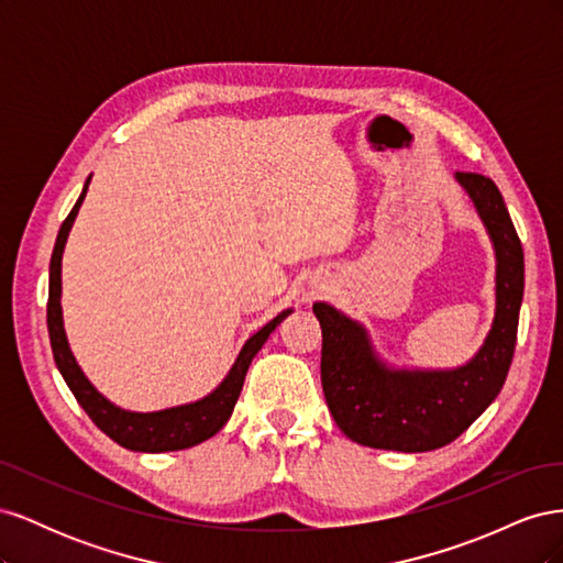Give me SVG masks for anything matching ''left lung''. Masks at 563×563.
<instances>
[{
	"instance_id": "1",
	"label": "left lung",
	"mask_w": 563,
	"mask_h": 563,
	"mask_svg": "<svg viewBox=\"0 0 563 563\" xmlns=\"http://www.w3.org/2000/svg\"><path fill=\"white\" fill-rule=\"evenodd\" d=\"M496 253V312L482 347L455 368L389 366L362 321L314 302L321 385L329 411L356 444L424 453L451 444L500 395L512 364L523 300V251L500 190L479 174H455Z\"/></svg>"
}]
</instances>
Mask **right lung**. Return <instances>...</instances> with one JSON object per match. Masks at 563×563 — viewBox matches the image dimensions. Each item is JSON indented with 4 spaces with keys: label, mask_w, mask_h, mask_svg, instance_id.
<instances>
[{
    "label": "right lung",
    "mask_w": 563,
    "mask_h": 563,
    "mask_svg": "<svg viewBox=\"0 0 563 563\" xmlns=\"http://www.w3.org/2000/svg\"><path fill=\"white\" fill-rule=\"evenodd\" d=\"M91 176L84 183V190L73 207L70 216L63 220V225L56 236L54 253H51V267H48V305H46V323H48V338L51 350H54V360L60 371L63 380L70 387L75 399L89 418L103 430L119 446L129 451L141 453H164V451H183L201 444V441L211 439L216 432L223 430V424L230 420L234 404L240 399V391L244 387L246 371L253 362V356L265 345L269 333L275 331L279 323L294 312V308L282 310L275 319H269L261 331H255L246 343L242 345L240 354H236L234 364L225 373V378L220 380L209 395H203L197 401H187L180 406H168L162 411H126V408L112 404L106 395L93 387V383L87 378V373L77 364L75 354L70 350L65 335L63 323V251L67 234H70L75 218L79 213V207L84 197H87Z\"/></svg>",
    "instance_id": "1"
}]
</instances>
